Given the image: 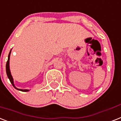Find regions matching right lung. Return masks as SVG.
<instances>
[{"instance_id": "add662e5", "label": "right lung", "mask_w": 121, "mask_h": 121, "mask_svg": "<svg viewBox=\"0 0 121 121\" xmlns=\"http://www.w3.org/2000/svg\"><path fill=\"white\" fill-rule=\"evenodd\" d=\"M11 50L9 54V56H8V60L7 61L6 63V73H7V75L8 78H9V79L10 81V83H12V84L13 85V86L14 87L15 89H18L19 91H23V92H27L29 90L28 89H18V88H17L15 86L14 84H13V78L11 75V73H10V66H9V60H10V53H11Z\"/></svg>"}]
</instances>
